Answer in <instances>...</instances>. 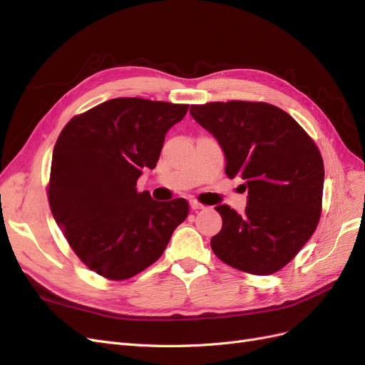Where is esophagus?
Wrapping results in <instances>:
<instances>
[{
  "label": "esophagus",
  "mask_w": 365,
  "mask_h": 365,
  "mask_svg": "<svg viewBox=\"0 0 365 365\" xmlns=\"http://www.w3.org/2000/svg\"><path fill=\"white\" fill-rule=\"evenodd\" d=\"M190 208L193 210V212H197V210H202V208H205V205L200 204L197 201H190Z\"/></svg>",
  "instance_id": "obj_1"
}]
</instances>
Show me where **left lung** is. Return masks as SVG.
<instances>
[{"mask_svg": "<svg viewBox=\"0 0 365 365\" xmlns=\"http://www.w3.org/2000/svg\"><path fill=\"white\" fill-rule=\"evenodd\" d=\"M192 117L219 143L228 178L248 189L245 213L217 205L222 228L212 250L256 275L282 269L314 235L322 213L324 165L315 143L283 109L263 102L192 105Z\"/></svg>", "mask_w": 365, "mask_h": 365, "instance_id": "8db88e82", "label": "left lung"}]
</instances>
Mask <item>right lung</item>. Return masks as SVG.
<instances>
[{
    "label": "right lung",
    "instance_id": "right-lung-1",
    "mask_svg": "<svg viewBox=\"0 0 365 365\" xmlns=\"http://www.w3.org/2000/svg\"><path fill=\"white\" fill-rule=\"evenodd\" d=\"M189 105L120 97L71 118L53 149L48 202L70 247L88 268L125 280L157 262L189 215L182 197L153 201L137 192L155 169L168 130Z\"/></svg>",
    "mask_w": 365,
    "mask_h": 365
}]
</instances>
